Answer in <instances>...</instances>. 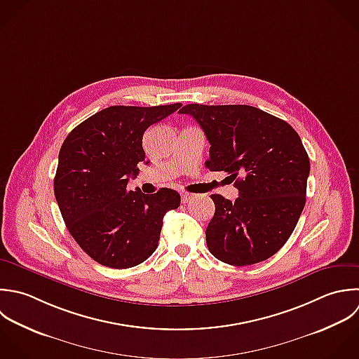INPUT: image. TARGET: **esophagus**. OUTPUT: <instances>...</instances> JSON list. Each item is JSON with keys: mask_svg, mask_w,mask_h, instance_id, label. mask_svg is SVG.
I'll return each instance as SVG.
<instances>
[{"mask_svg": "<svg viewBox=\"0 0 359 359\" xmlns=\"http://www.w3.org/2000/svg\"><path fill=\"white\" fill-rule=\"evenodd\" d=\"M180 197H182V203H187V201H190L193 198V194L187 193V191H182Z\"/></svg>", "mask_w": 359, "mask_h": 359, "instance_id": "obj_1", "label": "esophagus"}]
</instances>
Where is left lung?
<instances>
[{"label": "left lung", "mask_w": 359, "mask_h": 359, "mask_svg": "<svg viewBox=\"0 0 359 359\" xmlns=\"http://www.w3.org/2000/svg\"><path fill=\"white\" fill-rule=\"evenodd\" d=\"M179 113L190 114L211 144L205 166L226 172L239 190L235 203L211 196L208 250L239 267L267 260L290 239L306 203L311 162L298 133L248 104L191 103Z\"/></svg>", "instance_id": "8db88e82"}]
</instances>
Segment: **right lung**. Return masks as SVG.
I'll return each instance as SVG.
<instances>
[{"instance_id":"right-lung-1","label":"right lung","mask_w":359,"mask_h":359,"mask_svg":"<svg viewBox=\"0 0 359 359\" xmlns=\"http://www.w3.org/2000/svg\"><path fill=\"white\" fill-rule=\"evenodd\" d=\"M180 106H110L64 140L54 196L68 232L99 264L128 269L145 262L158 246L165 214L180 205L172 189L144 194L127 187L145 162V130Z\"/></svg>"}]
</instances>
